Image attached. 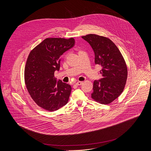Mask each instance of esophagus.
Masks as SVG:
<instances>
[{"mask_svg": "<svg viewBox=\"0 0 151 151\" xmlns=\"http://www.w3.org/2000/svg\"><path fill=\"white\" fill-rule=\"evenodd\" d=\"M83 83V82H81V81H78L77 82H76V85H81Z\"/></svg>", "mask_w": 151, "mask_h": 151, "instance_id": "esophagus-1", "label": "esophagus"}]
</instances>
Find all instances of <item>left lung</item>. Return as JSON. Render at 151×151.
Masks as SVG:
<instances>
[{
	"instance_id": "left-lung-1",
	"label": "left lung",
	"mask_w": 151,
	"mask_h": 151,
	"mask_svg": "<svg viewBox=\"0 0 151 151\" xmlns=\"http://www.w3.org/2000/svg\"><path fill=\"white\" fill-rule=\"evenodd\" d=\"M82 37L93 48L96 64L100 65L102 78L95 80L91 97L101 104H109L122 93L127 78V68L118 47L109 39L90 34Z\"/></svg>"
}]
</instances>
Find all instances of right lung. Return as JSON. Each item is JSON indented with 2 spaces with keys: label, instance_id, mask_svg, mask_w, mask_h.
I'll list each match as a JSON object with an SVG mask.
<instances>
[{
  "label": "right lung",
  "instance_id": "add662e5",
  "mask_svg": "<svg viewBox=\"0 0 151 151\" xmlns=\"http://www.w3.org/2000/svg\"><path fill=\"white\" fill-rule=\"evenodd\" d=\"M73 38H47L29 54L24 70L29 93L42 108L53 112L66 105L71 93L68 83L57 80L55 71L60 67V57L73 47Z\"/></svg>",
  "mask_w": 151,
  "mask_h": 151
}]
</instances>
